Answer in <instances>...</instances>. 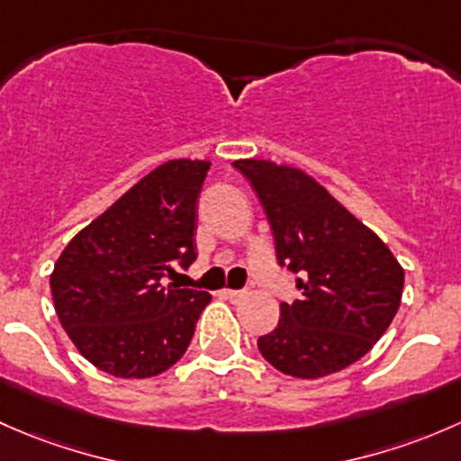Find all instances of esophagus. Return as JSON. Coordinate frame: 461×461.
<instances>
[{
    "label": "esophagus",
    "mask_w": 461,
    "mask_h": 461,
    "mask_svg": "<svg viewBox=\"0 0 461 461\" xmlns=\"http://www.w3.org/2000/svg\"><path fill=\"white\" fill-rule=\"evenodd\" d=\"M244 295H246V291H232V288H226L224 291V297L230 302H240Z\"/></svg>",
    "instance_id": "1"
}]
</instances>
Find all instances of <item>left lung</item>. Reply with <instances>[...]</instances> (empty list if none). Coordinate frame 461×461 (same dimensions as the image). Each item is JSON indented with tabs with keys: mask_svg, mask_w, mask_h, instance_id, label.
<instances>
[{
	"mask_svg": "<svg viewBox=\"0 0 461 461\" xmlns=\"http://www.w3.org/2000/svg\"><path fill=\"white\" fill-rule=\"evenodd\" d=\"M262 202L277 264L297 273L302 300L282 302L279 324L258 339L284 375L317 379L350 366L391 326L404 268L371 229L324 186L291 166L237 159Z\"/></svg>",
	"mask_w": 461,
	"mask_h": 461,
	"instance_id": "1",
	"label": "left lung"
}]
</instances>
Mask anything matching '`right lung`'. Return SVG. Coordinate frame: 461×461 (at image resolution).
<instances>
[{
  "mask_svg": "<svg viewBox=\"0 0 461 461\" xmlns=\"http://www.w3.org/2000/svg\"><path fill=\"white\" fill-rule=\"evenodd\" d=\"M211 161L170 159L79 230L57 259V317L99 371L144 379L173 366L191 344L206 291L166 284L173 264L197 258V197Z\"/></svg>",
  "mask_w": 461,
  "mask_h": 461,
  "instance_id": "add662e5",
  "label": "right lung"
}]
</instances>
